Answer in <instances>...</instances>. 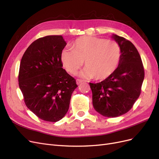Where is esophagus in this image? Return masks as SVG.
Returning <instances> with one entry per match:
<instances>
[{
    "label": "esophagus",
    "instance_id": "obj_1",
    "mask_svg": "<svg viewBox=\"0 0 159 159\" xmlns=\"http://www.w3.org/2000/svg\"><path fill=\"white\" fill-rule=\"evenodd\" d=\"M83 82V80L79 79H76V84H80V83H82Z\"/></svg>",
    "mask_w": 159,
    "mask_h": 159
}]
</instances>
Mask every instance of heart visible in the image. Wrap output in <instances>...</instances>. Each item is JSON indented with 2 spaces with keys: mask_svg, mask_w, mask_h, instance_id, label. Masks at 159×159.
Wrapping results in <instances>:
<instances>
[{
  "mask_svg": "<svg viewBox=\"0 0 159 159\" xmlns=\"http://www.w3.org/2000/svg\"><path fill=\"white\" fill-rule=\"evenodd\" d=\"M72 50L62 52L61 61L66 70L74 75L83 66L81 75L105 79L116 70L120 58V48L115 40L90 36H83L75 40Z\"/></svg>",
  "mask_w": 159,
  "mask_h": 159,
  "instance_id": "b5f03b06",
  "label": "heart"
}]
</instances>
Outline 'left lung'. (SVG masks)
Wrapping results in <instances>:
<instances>
[{
    "instance_id": "left-lung-1",
    "label": "left lung",
    "mask_w": 159,
    "mask_h": 159,
    "mask_svg": "<svg viewBox=\"0 0 159 159\" xmlns=\"http://www.w3.org/2000/svg\"><path fill=\"white\" fill-rule=\"evenodd\" d=\"M112 37L120 48L119 66L101 83H89L95 111L109 118L124 115L132 108L141 93L144 78L143 62L134 45L118 35Z\"/></svg>"
}]
</instances>
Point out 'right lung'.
Listing matches in <instances>:
<instances>
[{"label": "right lung", "mask_w": 159, "mask_h": 159, "mask_svg": "<svg viewBox=\"0 0 159 159\" xmlns=\"http://www.w3.org/2000/svg\"><path fill=\"white\" fill-rule=\"evenodd\" d=\"M61 35L39 38L25 52L20 64L19 85L26 106L39 119L57 122L69 110L76 80L62 69L66 46Z\"/></svg>", "instance_id": "obj_1"}]
</instances>
